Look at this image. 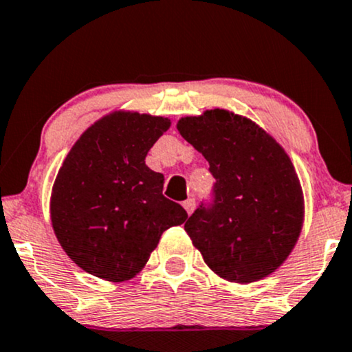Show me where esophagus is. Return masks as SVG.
<instances>
[{
  "mask_svg": "<svg viewBox=\"0 0 352 352\" xmlns=\"http://www.w3.org/2000/svg\"><path fill=\"white\" fill-rule=\"evenodd\" d=\"M184 208L187 210L188 214L193 213V210H195V200H193V198H188V200L184 201Z\"/></svg>",
  "mask_w": 352,
  "mask_h": 352,
  "instance_id": "34e87169",
  "label": "esophagus"
}]
</instances>
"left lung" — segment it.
Returning a JSON list of instances; mask_svg holds the SVG:
<instances>
[{
  "label": "left lung",
  "instance_id": "1",
  "mask_svg": "<svg viewBox=\"0 0 352 352\" xmlns=\"http://www.w3.org/2000/svg\"><path fill=\"white\" fill-rule=\"evenodd\" d=\"M177 129L208 160L213 198L185 231L206 265L236 283L256 282L283 264L303 224L294 164L272 135L226 109L182 118Z\"/></svg>",
  "mask_w": 352,
  "mask_h": 352
}]
</instances>
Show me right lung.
Wrapping results in <instances>:
<instances>
[{"label":"right lung","instance_id":"1","mask_svg":"<svg viewBox=\"0 0 352 352\" xmlns=\"http://www.w3.org/2000/svg\"><path fill=\"white\" fill-rule=\"evenodd\" d=\"M170 120L114 111L74 144L55 179L50 219L62 249L85 272L124 282L149 261L165 230L188 218L162 195L146 155Z\"/></svg>","mask_w":352,"mask_h":352}]
</instances>
